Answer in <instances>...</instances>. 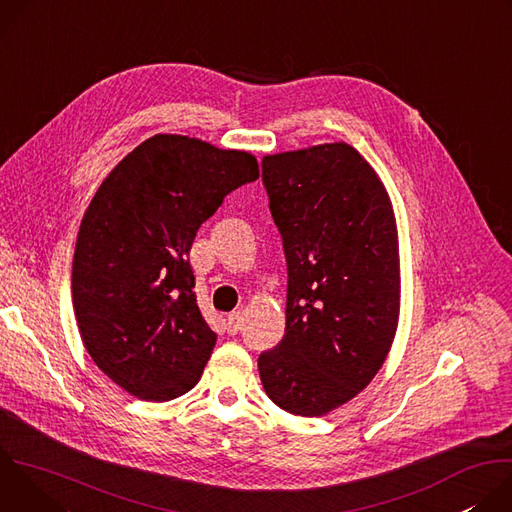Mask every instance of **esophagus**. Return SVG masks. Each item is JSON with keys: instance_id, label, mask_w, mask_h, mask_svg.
<instances>
[{"instance_id": "esophagus-1", "label": "esophagus", "mask_w": 512, "mask_h": 512, "mask_svg": "<svg viewBox=\"0 0 512 512\" xmlns=\"http://www.w3.org/2000/svg\"><path fill=\"white\" fill-rule=\"evenodd\" d=\"M241 328H243V314L241 312L229 314V318H227V332L229 334H237V332H241Z\"/></svg>"}]
</instances>
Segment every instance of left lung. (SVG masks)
<instances>
[{
    "instance_id": "obj_1",
    "label": "left lung",
    "mask_w": 512,
    "mask_h": 512,
    "mask_svg": "<svg viewBox=\"0 0 512 512\" xmlns=\"http://www.w3.org/2000/svg\"><path fill=\"white\" fill-rule=\"evenodd\" d=\"M261 178L287 263L285 334L259 354L267 397L318 417L367 387L399 320L389 194L348 143L265 156Z\"/></svg>"
}]
</instances>
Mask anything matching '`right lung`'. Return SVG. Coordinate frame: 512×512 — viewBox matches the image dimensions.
Here are the masks:
<instances>
[{"mask_svg":"<svg viewBox=\"0 0 512 512\" xmlns=\"http://www.w3.org/2000/svg\"><path fill=\"white\" fill-rule=\"evenodd\" d=\"M257 178L247 152L160 133L99 186L72 259V304L87 352L127 393L170 401L200 381L216 334L198 310L190 247L225 196Z\"/></svg>","mask_w":512,"mask_h":512,"instance_id":"obj_1","label":"right lung"}]
</instances>
